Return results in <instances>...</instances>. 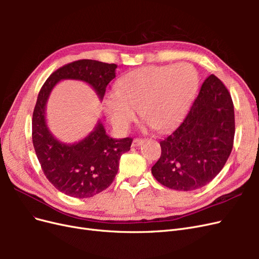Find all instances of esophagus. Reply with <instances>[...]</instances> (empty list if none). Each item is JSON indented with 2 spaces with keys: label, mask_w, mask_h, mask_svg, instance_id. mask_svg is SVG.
<instances>
[{
  "label": "esophagus",
  "mask_w": 259,
  "mask_h": 259,
  "mask_svg": "<svg viewBox=\"0 0 259 259\" xmlns=\"http://www.w3.org/2000/svg\"><path fill=\"white\" fill-rule=\"evenodd\" d=\"M143 144H144V139H142V138H135L134 140H133L132 146L133 147H138V146H142Z\"/></svg>",
  "instance_id": "obj_1"
}]
</instances>
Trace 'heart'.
Wrapping results in <instances>:
<instances>
[{"mask_svg":"<svg viewBox=\"0 0 259 259\" xmlns=\"http://www.w3.org/2000/svg\"><path fill=\"white\" fill-rule=\"evenodd\" d=\"M198 81L197 70L186 62L135 69L121 77L117 91L108 94L105 110L120 132L136 120V110L152 128L167 130L186 111Z\"/></svg>","mask_w":259,"mask_h":259,"instance_id":"obj_1","label":"heart"}]
</instances>
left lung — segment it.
<instances>
[{
	"instance_id": "left-lung-1",
	"label": "left lung",
	"mask_w": 259,
	"mask_h": 259,
	"mask_svg": "<svg viewBox=\"0 0 259 259\" xmlns=\"http://www.w3.org/2000/svg\"><path fill=\"white\" fill-rule=\"evenodd\" d=\"M234 109L225 84L214 74L203 82L175 131L160 142L153 177L169 189L191 191L207 185L228 160L233 147Z\"/></svg>"
}]
</instances>
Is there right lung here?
Listing matches in <instances>:
<instances>
[{
    "label": "right lung",
    "mask_w": 259,
    "mask_h": 259,
    "mask_svg": "<svg viewBox=\"0 0 259 259\" xmlns=\"http://www.w3.org/2000/svg\"><path fill=\"white\" fill-rule=\"evenodd\" d=\"M115 64L92 59L70 62L54 71L37 95L32 115V143L37 160L49 182L60 192L85 199L104 191L112 184L121 155L131 149L133 138L113 139L100 122L91 134L73 145L62 144L51 134L45 121V105L60 80L89 83L103 99L106 88L115 77Z\"/></svg>",
    "instance_id": "1"
}]
</instances>
